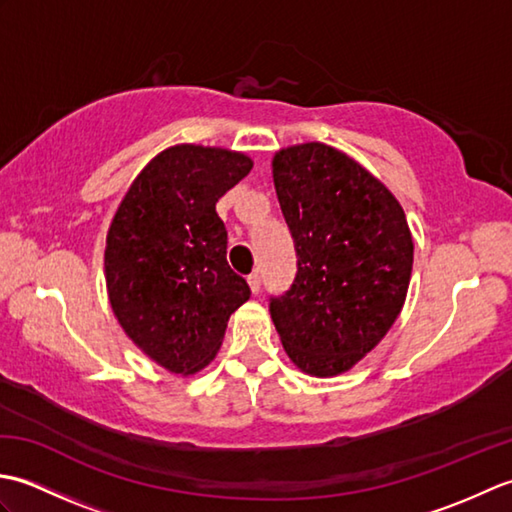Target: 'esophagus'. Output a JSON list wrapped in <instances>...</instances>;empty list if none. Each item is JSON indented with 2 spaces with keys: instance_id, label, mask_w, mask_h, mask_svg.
Listing matches in <instances>:
<instances>
[{
  "instance_id": "esophagus-1",
  "label": "esophagus",
  "mask_w": 512,
  "mask_h": 512,
  "mask_svg": "<svg viewBox=\"0 0 512 512\" xmlns=\"http://www.w3.org/2000/svg\"><path fill=\"white\" fill-rule=\"evenodd\" d=\"M248 286H250V290H253V295H257L259 288H262V277H259L257 273L248 275Z\"/></svg>"
}]
</instances>
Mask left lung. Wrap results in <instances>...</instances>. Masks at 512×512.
Segmentation results:
<instances>
[{"label":"left lung","instance_id":"1","mask_svg":"<svg viewBox=\"0 0 512 512\" xmlns=\"http://www.w3.org/2000/svg\"><path fill=\"white\" fill-rule=\"evenodd\" d=\"M273 180L297 275L270 297V317L301 372L343 374L383 341L405 303L413 266L405 211L365 167L323 143L277 151Z\"/></svg>","mask_w":512,"mask_h":512}]
</instances>
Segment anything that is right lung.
Here are the masks:
<instances>
[{"label": "right lung", "mask_w": 512, "mask_h": 512, "mask_svg": "<svg viewBox=\"0 0 512 512\" xmlns=\"http://www.w3.org/2000/svg\"><path fill=\"white\" fill-rule=\"evenodd\" d=\"M239 151L176 145L149 160L107 231L105 281L125 334L151 361L189 376L220 350L228 317L248 301L226 262L217 200L248 176Z\"/></svg>", "instance_id": "right-lung-1"}]
</instances>
